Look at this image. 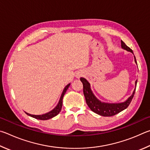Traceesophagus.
<instances>
[{
  "instance_id": "34e87169",
  "label": "esophagus",
  "mask_w": 150,
  "mask_h": 150,
  "mask_svg": "<svg viewBox=\"0 0 150 150\" xmlns=\"http://www.w3.org/2000/svg\"><path fill=\"white\" fill-rule=\"evenodd\" d=\"M81 75H82V74H78V77H79V76H81Z\"/></svg>"
}]
</instances>
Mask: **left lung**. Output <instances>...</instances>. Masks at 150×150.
Returning a JSON list of instances; mask_svg holds the SVG:
<instances>
[{"label":"left lung","instance_id":"1","mask_svg":"<svg viewBox=\"0 0 150 150\" xmlns=\"http://www.w3.org/2000/svg\"><path fill=\"white\" fill-rule=\"evenodd\" d=\"M121 47L122 49L132 52L134 54L132 50L127 46V45L122 41H121ZM134 57V61L136 64H137L136 57L135 56ZM80 81L83 83V94H84L86 101L88 107L93 112L103 117L113 116V115H117L123 110L127 109L132 101L134 95L136 84H137V80H136L135 82V88L133 91L132 94L125 101L118 103H110L101 101L96 98V96L94 95L92 90H91L90 83L88 82V81L86 78H80Z\"/></svg>","mask_w":150,"mask_h":150}]
</instances>
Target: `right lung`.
<instances>
[{
	"mask_svg": "<svg viewBox=\"0 0 150 150\" xmlns=\"http://www.w3.org/2000/svg\"><path fill=\"white\" fill-rule=\"evenodd\" d=\"M70 85V83H68V85L66 86V87L64 88V90L62 91V93L61 94V96H60V99L59 101V103L57 105V106L54 107V108L51 110V111H49L48 112H47V113H45L43 115H31L30 113H28V112H25L26 114L29 116H30L33 118H35L36 119H39V120H48L51 119V118H53L54 117L57 116V115L59 113L60 111H61V109H62V99H63V97H64V94L66 93V91L68 90V87H69Z\"/></svg>",
	"mask_w": 150,
	"mask_h": 150,
	"instance_id": "obj_1",
	"label": "right lung"
}]
</instances>
